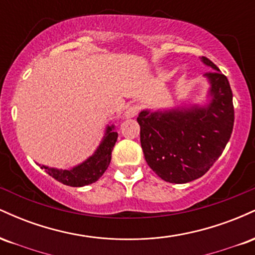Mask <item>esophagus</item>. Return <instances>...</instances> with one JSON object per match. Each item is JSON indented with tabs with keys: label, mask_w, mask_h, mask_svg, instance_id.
Wrapping results in <instances>:
<instances>
[{
	"label": "esophagus",
	"mask_w": 255,
	"mask_h": 255,
	"mask_svg": "<svg viewBox=\"0 0 255 255\" xmlns=\"http://www.w3.org/2000/svg\"><path fill=\"white\" fill-rule=\"evenodd\" d=\"M139 111H140V108L137 107V105H130V107L128 108L127 110H126L125 116H126V118H127V119L134 118V116H136L137 114H139Z\"/></svg>",
	"instance_id": "1"
}]
</instances>
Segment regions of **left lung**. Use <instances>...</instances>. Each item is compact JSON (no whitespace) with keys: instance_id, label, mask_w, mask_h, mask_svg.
I'll use <instances>...</instances> for the list:
<instances>
[{"instance_id":"8db88e82","label":"left lung","mask_w":255,"mask_h":255,"mask_svg":"<svg viewBox=\"0 0 255 255\" xmlns=\"http://www.w3.org/2000/svg\"><path fill=\"white\" fill-rule=\"evenodd\" d=\"M201 61L215 71L207 72L212 102L207 108L141 111L140 142L146 162L162 180L186 183L201 177L218 159L234 128L233 91L228 78L203 56Z\"/></svg>"}]
</instances>
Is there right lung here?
Returning a JSON list of instances; mask_svg holds the SVG:
<instances>
[{"label": "right lung", "mask_w": 255, "mask_h": 255, "mask_svg": "<svg viewBox=\"0 0 255 255\" xmlns=\"http://www.w3.org/2000/svg\"><path fill=\"white\" fill-rule=\"evenodd\" d=\"M118 140V133L113 130V127L107 128V134L99 145L98 150L92 157H90L83 164L75 166L72 170H58V169L42 166L50 176L58 182L71 187H83L98 180L107 170L111 160V152Z\"/></svg>", "instance_id": "obj_1"}]
</instances>
